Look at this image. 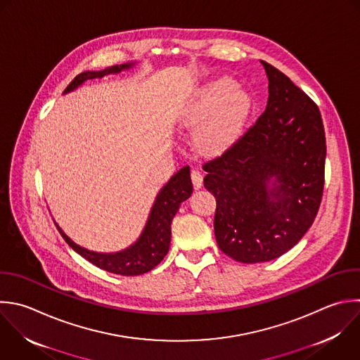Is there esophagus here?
Masks as SVG:
<instances>
[{
  "label": "esophagus",
  "instance_id": "esophagus-1",
  "mask_svg": "<svg viewBox=\"0 0 360 360\" xmlns=\"http://www.w3.org/2000/svg\"><path fill=\"white\" fill-rule=\"evenodd\" d=\"M191 180H193V186L195 190H198L202 186V174L198 169L191 170Z\"/></svg>",
  "mask_w": 360,
  "mask_h": 360
}]
</instances>
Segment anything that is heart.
Returning a JSON list of instances; mask_svg holds the SVG:
<instances>
[{"label": "heart", "instance_id": "obj_1", "mask_svg": "<svg viewBox=\"0 0 360 360\" xmlns=\"http://www.w3.org/2000/svg\"><path fill=\"white\" fill-rule=\"evenodd\" d=\"M250 107V96L242 89H235L232 80L217 83L197 105L200 118L212 114L200 129L201 142L210 149H218L233 141L243 128Z\"/></svg>", "mask_w": 360, "mask_h": 360}]
</instances>
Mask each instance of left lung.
Instances as JSON below:
<instances>
[{"mask_svg":"<svg viewBox=\"0 0 360 360\" xmlns=\"http://www.w3.org/2000/svg\"><path fill=\"white\" fill-rule=\"evenodd\" d=\"M262 65L269 77L264 111L221 156L202 165L204 187L217 200V243L240 263L269 262L290 250L312 225L325 181L316 104L284 73Z\"/></svg>","mask_w":360,"mask_h":360,"instance_id":"left-lung-1","label":"left lung"}]
</instances>
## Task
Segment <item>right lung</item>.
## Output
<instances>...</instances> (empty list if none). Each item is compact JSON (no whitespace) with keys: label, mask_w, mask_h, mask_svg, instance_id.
Wrapping results in <instances>:
<instances>
[{"label":"right lung","mask_w":360,"mask_h":360,"mask_svg":"<svg viewBox=\"0 0 360 360\" xmlns=\"http://www.w3.org/2000/svg\"><path fill=\"white\" fill-rule=\"evenodd\" d=\"M132 63L112 66L103 72H84L76 76L68 86L65 93L75 90L77 86L86 80L96 77H103L110 73H118L124 69H129ZM193 193V183L190 179V167L186 166L179 170L169 183L160 190L156 201L149 214L146 226L141 238L128 249L117 253H97L87 250L76 245L56 224L60 235L69 243V246L76 250L80 256L87 259L97 267L107 270L110 273L121 276H138L155 269L169 252L170 238H172V219L176 215L180 204L186 201Z\"/></svg>","instance_id":"obj_1"}]
</instances>
